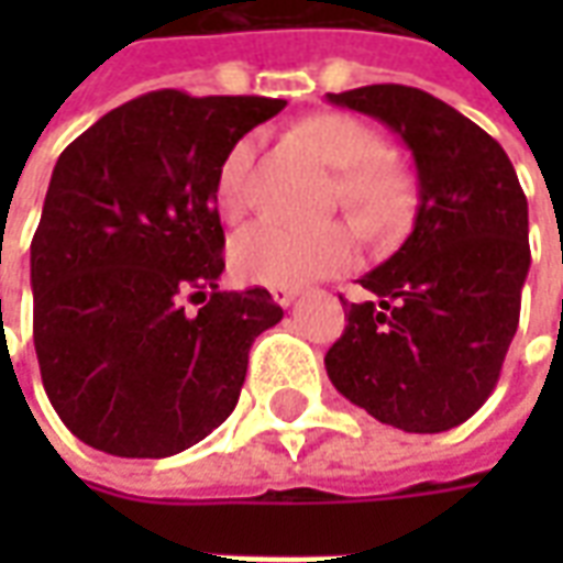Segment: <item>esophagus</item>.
Segmentation results:
<instances>
[{
	"label": "esophagus",
	"mask_w": 563,
	"mask_h": 563,
	"mask_svg": "<svg viewBox=\"0 0 563 563\" xmlns=\"http://www.w3.org/2000/svg\"><path fill=\"white\" fill-rule=\"evenodd\" d=\"M295 289L292 286H271V298H274V301H277V305L280 307H289L295 301Z\"/></svg>",
	"instance_id": "1"
}]
</instances>
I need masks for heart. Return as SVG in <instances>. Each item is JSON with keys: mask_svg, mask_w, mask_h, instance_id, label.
Wrapping results in <instances>:
<instances>
[{"mask_svg": "<svg viewBox=\"0 0 563 563\" xmlns=\"http://www.w3.org/2000/svg\"><path fill=\"white\" fill-rule=\"evenodd\" d=\"M301 139L334 174V196L365 232L389 234L410 217L413 177L395 153L383 150V139L365 120L350 114L307 117L298 126ZM258 135H244L229 147L217 172V210L238 220L246 205V180L256 156ZM355 258V234L343 222L286 225L258 220L234 234L229 246L232 271L244 283L258 286H305L350 268Z\"/></svg>", "mask_w": 563, "mask_h": 563, "instance_id": "b5f03b06", "label": "heart"}]
</instances>
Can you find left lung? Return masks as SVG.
<instances>
[{
	"mask_svg": "<svg viewBox=\"0 0 563 563\" xmlns=\"http://www.w3.org/2000/svg\"><path fill=\"white\" fill-rule=\"evenodd\" d=\"M325 99L398 132L419 177L413 232L358 280L374 298L350 305L325 371L379 422L440 434L495 391L519 329L528 198L504 147L431 92L374 84Z\"/></svg>",
	"mask_w": 563,
	"mask_h": 563,
	"instance_id": "left-lung-1",
	"label": "left lung"
}]
</instances>
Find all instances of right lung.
Masks as SVG:
<instances>
[{"mask_svg":"<svg viewBox=\"0 0 563 563\" xmlns=\"http://www.w3.org/2000/svg\"><path fill=\"white\" fill-rule=\"evenodd\" d=\"M283 99L156 90L56 159L32 238V341L59 419L87 446L165 459L220 428L250 346L283 319L268 289L220 292L217 172ZM201 297L198 314L183 298Z\"/></svg>","mask_w":563,"mask_h":563,"instance_id":"right-lung-1","label":"right lung"}]
</instances>
